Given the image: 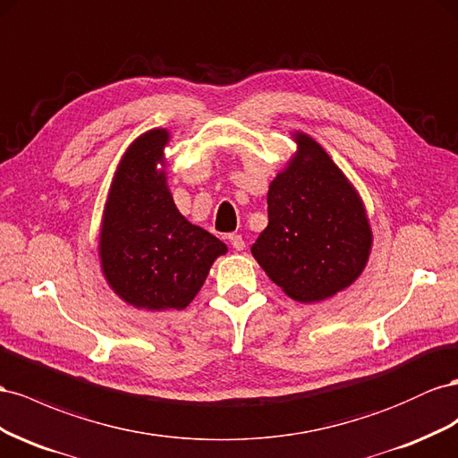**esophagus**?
I'll list each match as a JSON object with an SVG mask.
<instances>
[{"instance_id": "esophagus-1", "label": "esophagus", "mask_w": 458, "mask_h": 458, "mask_svg": "<svg viewBox=\"0 0 458 458\" xmlns=\"http://www.w3.org/2000/svg\"><path fill=\"white\" fill-rule=\"evenodd\" d=\"M228 242H230V245H232L236 251H243V250H245V240L240 236V233H230Z\"/></svg>"}]
</instances>
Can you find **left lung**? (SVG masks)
I'll use <instances>...</instances> for the list:
<instances>
[{
    "mask_svg": "<svg viewBox=\"0 0 458 458\" xmlns=\"http://www.w3.org/2000/svg\"><path fill=\"white\" fill-rule=\"evenodd\" d=\"M297 153L270 182L268 226L251 247L285 295L315 303L355 282L372 230L357 190L318 141L295 132Z\"/></svg>",
    "mask_w": 458,
    "mask_h": 458,
    "instance_id": "1",
    "label": "left lung"
}]
</instances>
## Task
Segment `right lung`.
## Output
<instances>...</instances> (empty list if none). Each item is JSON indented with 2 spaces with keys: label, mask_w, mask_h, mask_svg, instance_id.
Segmentation results:
<instances>
[{
  "label": "right lung",
  "mask_w": 458,
  "mask_h": 458,
  "mask_svg": "<svg viewBox=\"0 0 458 458\" xmlns=\"http://www.w3.org/2000/svg\"><path fill=\"white\" fill-rule=\"evenodd\" d=\"M153 128L136 138L116 166L99 232L101 270L123 301L146 310L186 309L215 259L228 247L188 222L166 186L165 146Z\"/></svg>",
  "instance_id": "right-lung-1"
}]
</instances>
